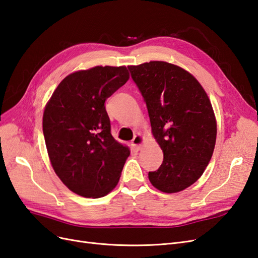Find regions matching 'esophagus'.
I'll list each match as a JSON object with an SVG mask.
<instances>
[{"label": "esophagus", "instance_id": "obj_1", "mask_svg": "<svg viewBox=\"0 0 258 258\" xmlns=\"http://www.w3.org/2000/svg\"><path fill=\"white\" fill-rule=\"evenodd\" d=\"M132 145L135 146L136 150H140L142 147L143 143H144V138L141 135H137L135 136V138L132 139Z\"/></svg>", "mask_w": 258, "mask_h": 258}]
</instances>
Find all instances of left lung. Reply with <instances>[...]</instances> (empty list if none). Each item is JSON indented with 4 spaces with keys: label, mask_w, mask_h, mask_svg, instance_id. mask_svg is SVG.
Returning <instances> with one entry per match:
<instances>
[{
    "label": "left lung",
    "mask_w": 258,
    "mask_h": 258,
    "mask_svg": "<svg viewBox=\"0 0 258 258\" xmlns=\"http://www.w3.org/2000/svg\"><path fill=\"white\" fill-rule=\"evenodd\" d=\"M128 69L163 152L161 166L148 172V178L160 191H181L202 175L213 155L216 120L212 104L199 82L177 66L151 61Z\"/></svg>",
    "instance_id": "8db88e82"
}]
</instances>
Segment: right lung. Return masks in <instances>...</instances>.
I'll return each instance as SVG.
<instances>
[{"mask_svg":"<svg viewBox=\"0 0 258 258\" xmlns=\"http://www.w3.org/2000/svg\"><path fill=\"white\" fill-rule=\"evenodd\" d=\"M129 80L126 67L68 75L45 106L43 132L51 166L70 190L100 198L115 188L130 151L111 134L105 101Z\"/></svg>","mask_w":258,"mask_h":258,"instance_id":"1","label":"right lung"}]
</instances>
